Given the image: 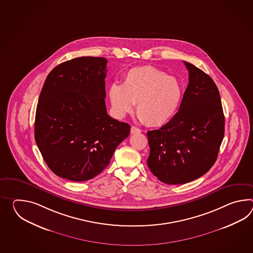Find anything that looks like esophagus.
Here are the masks:
<instances>
[{
  "label": "esophagus",
  "instance_id": "esophagus-1",
  "mask_svg": "<svg viewBox=\"0 0 253 253\" xmlns=\"http://www.w3.org/2000/svg\"><path fill=\"white\" fill-rule=\"evenodd\" d=\"M140 132H141V129H139V128H137V127H135V126H132V127H131V129H130V133H131V134L140 133Z\"/></svg>",
  "mask_w": 253,
  "mask_h": 253
}]
</instances>
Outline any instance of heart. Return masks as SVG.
I'll return each instance as SVG.
<instances>
[{"instance_id": "obj_1", "label": "heart", "mask_w": 253, "mask_h": 253, "mask_svg": "<svg viewBox=\"0 0 253 253\" xmlns=\"http://www.w3.org/2000/svg\"><path fill=\"white\" fill-rule=\"evenodd\" d=\"M109 97L113 112L124 118L133 109L144 124L159 127L173 116L182 97V87L172 76L152 66L130 69L122 85L113 84Z\"/></svg>"}]
</instances>
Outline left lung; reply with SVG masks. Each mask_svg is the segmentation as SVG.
<instances>
[{
    "label": "left lung",
    "instance_id": "obj_1",
    "mask_svg": "<svg viewBox=\"0 0 253 253\" xmlns=\"http://www.w3.org/2000/svg\"><path fill=\"white\" fill-rule=\"evenodd\" d=\"M184 64L189 84L179 112L161 129L147 132L148 167L167 184H183L205 174L224 137V114L213 80L190 62Z\"/></svg>",
    "mask_w": 253,
    "mask_h": 253
}]
</instances>
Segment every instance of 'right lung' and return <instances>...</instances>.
Here are the masks:
<instances>
[{
  "instance_id": "add662e5",
  "label": "right lung",
  "mask_w": 253,
  "mask_h": 253,
  "mask_svg": "<svg viewBox=\"0 0 253 253\" xmlns=\"http://www.w3.org/2000/svg\"><path fill=\"white\" fill-rule=\"evenodd\" d=\"M107 61L79 57L52 69L36 108L34 137L57 176L73 181L94 178L129 134L128 124L107 114Z\"/></svg>"
}]
</instances>
